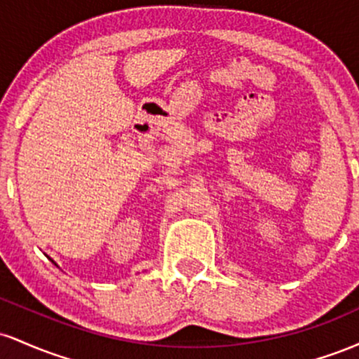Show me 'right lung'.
Wrapping results in <instances>:
<instances>
[{
	"label": "right lung",
	"mask_w": 359,
	"mask_h": 359,
	"mask_svg": "<svg viewBox=\"0 0 359 359\" xmlns=\"http://www.w3.org/2000/svg\"><path fill=\"white\" fill-rule=\"evenodd\" d=\"M52 262H53V259H52ZM53 263H55V262H53Z\"/></svg>",
	"instance_id": "obj_1"
}]
</instances>
